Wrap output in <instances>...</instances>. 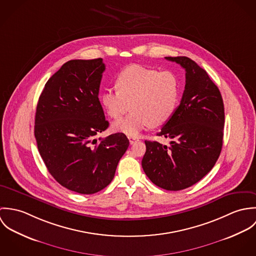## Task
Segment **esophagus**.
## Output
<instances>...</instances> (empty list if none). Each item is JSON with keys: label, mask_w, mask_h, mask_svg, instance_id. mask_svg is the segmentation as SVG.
I'll list each match as a JSON object with an SVG mask.
<instances>
[{"label": "esophagus", "mask_w": 256, "mask_h": 256, "mask_svg": "<svg viewBox=\"0 0 256 256\" xmlns=\"http://www.w3.org/2000/svg\"><path fill=\"white\" fill-rule=\"evenodd\" d=\"M128 139H129V142H130V144H131V145H132V144H134V143H136L137 141H139V140H138V138L133 137V136H128Z\"/></svg>", "instance_id": "1"}]
</instances>
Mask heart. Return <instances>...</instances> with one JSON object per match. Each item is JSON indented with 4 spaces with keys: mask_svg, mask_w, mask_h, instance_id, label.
<instances>
[{
    "mask_svg": "<svg viewBox=\"0 0 256 256\" xmlns=\"http://www.w3.org/2000/svg\"><path fill=\"white\" fill-rule=\"evenodd\" d=\"M115 88L104 90L100 100L115 120L129 108L132 110L127 117L113 124L114 130L129 136H137L150 125L166 123L174 114L180 96V82L176 74L139 65L128 66L118 74Z\"/></svg>",
    "mask_w": 256,
    "mask_h": 256,
    "instance_id": "obj_1",
    "label": "heart"
}]
</instances>
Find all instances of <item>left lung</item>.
Instances as JSON below:
<instances>
[{
  "label": "left lung",
  "instance_id": "left-lung-1",
  "mask_svg": "<svg viewBox=\"0 0 256 256\" xmlns=\"http://www.w3.org/2000/svg\"><path fill=\"white\" fill-rule=\"evenodd\" d=\"M185 70L180 104L156 135L170 146L145 141L142 168L156 186L178 191L201 180L218 160L224 137V110L218 86L207 72L185 56L166 57Z\"/></svg>",
  "mask_w": 256,
  "mask_h": 256
}]
</instances>
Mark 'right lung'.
Wrapping results in <instances>:
<instances>
[{
	"instance_id": "add662e5",
	"label": "right lung",
	"mask_w": 256,
	"mask_h": 256,
	"mask_svg": "<svg viewBox=\"0 0 256 256\" xmlns=\"http://www.w3.org/2000/svg\"><path fill=\"white\" fill-rule=\"evenodd\" d=\"M104 70L102 58L68 61L47 80L37 104L39 154L55 180L80 194L106 188L129 146L123 133L96 139L110 125L98 100Z\"/></svg>"
}]
</instances>
